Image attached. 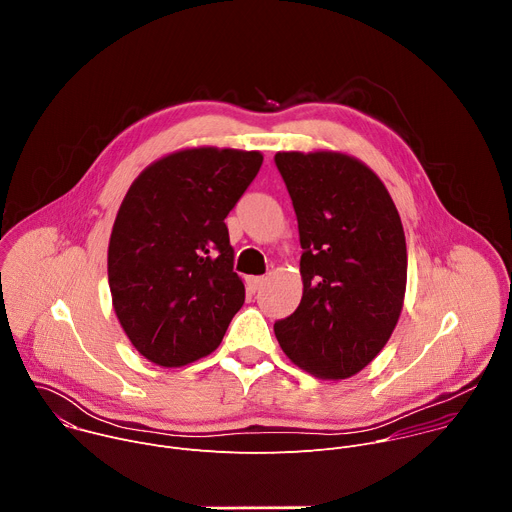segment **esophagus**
I'll list each match as a JSON object with an SVG mask.
<instances>
[{
    "label": "esophagus",
    "instance_id": "obj_1",
    "mask_svg": "<svg viewBox=\"0 0 512 512\" xmlns=\"http://www.w3.org/2000/svg\"><path fill=\"white\" fill-rule=\"evenodd\" d=\"M245 283H247V289H249V291H253V294H255V291H257V289H261V287H263V283H265V277L249 275V277L245 279Z\"/></svg>",
    "mask_w": 512,
    "mask_h": 512
}]
</instances>
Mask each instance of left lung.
Masks as SVG:
<instances>
[{
	"mask_svg": "<svg viewBox=\"0 0 512 512\" xmlns=\"http://www.w3.org/2000/svg\"><path fill=\"white\" fill-rule=\"evenodd\" d=\"M294 202L304 294L275 322L281 350L326 381L356 375L383 350L403 310L407 245L381 178L340 152H277Z\"/></svg>",
	"mask_w": 512,
	"mask_h": 512,
	"instance_id": "8db88e82",
	"label": "left lung"
}]
</instances>
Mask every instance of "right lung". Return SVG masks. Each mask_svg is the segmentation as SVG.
<instances>
[{"label":"right lung","mask_w":512,"mask_h":512,"mask_svg":"<svg viewBox=\"0 0 512 512\" xmlns=\"http://www.w3.org/2000/svg\"><path fill=\"white\" fill-rule=\"evenodd\" d=\"M261 164L259 152L180 150L145 168L119 206L107 251L113 308L160 367L216 350L245 302L225 218Z\"/></svg>","instance_id":"right-lung-1"}]
</instances>
